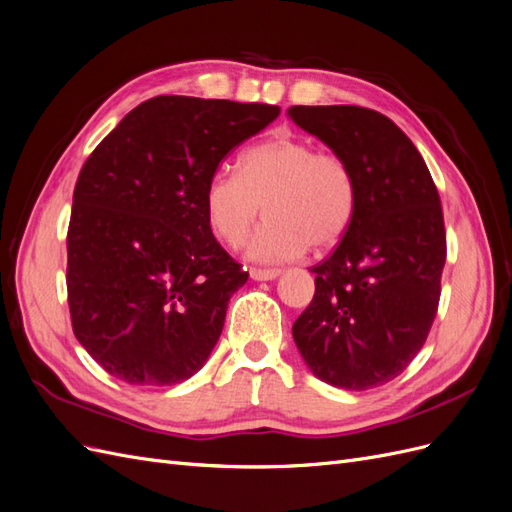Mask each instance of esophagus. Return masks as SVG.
<instances>
[{"label":"esophagus","mask_w":512,"mask_h":512,"mask_svg":"<svg viewBox=\"0 0 512 512\" xmlns=\"http://www.w3.org/2000/svg\"><path fill=\"white\" fill-rule=\"evenodd\" d=\"M250 275H252V280H275V277L280 275V269H258V267H254V269H250Z\"/></svg>","instance_id":"1"}]
</instances>
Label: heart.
<instances>
[{"instance_id": "obj_1", "label": "heart", "mask_w": 512, "mask_h": 512, "mask_svg": "<svg viewBox=\"0 0 512 512\" xmlns=\"http://www.w3.org/2000/svg\"><path fill=\"white\" fill-rule=\"evenodd\" d=\"M359 185L348 160L337 151L290 132H275L243 151L239 173L218 170L203 194L205 218L222 243L235 247L258 218L267 222L247 243L256 260H286L331 250L352 226Z\"/></svg>"}]
</instances>
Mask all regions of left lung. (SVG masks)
Instances as JSON below:
<instances>
[{
	"instance_id": "8db88e82",
	"label": "left lung",
	"mask_w": 512,
	"mask_h": 512,
	"mask_svg": "<svg viewBox=\"0 0 512 512\" xmlns=\"http://www.w3.org/2000/svg\"><path fill=\"white\" fill-rule=\"evenodd\" d=\"M292 121L342 153L359 203L346 237L318 265L314 299L292 337L314 376L367 391L397 378L438 314L446 230L436 183L395 123L363 106H292Z\"/></svg>"
}]
</instances>
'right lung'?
<instances>
[{
    "label": "right lung",
    "instance_id": "right-lung-1",
    "mask_svg": "<svg viewBox=\"0 0 512 512\" xmlns=\"http://www.w3.org/2000/svg\"><path fill=\"white\" fill-rule=\"evenodd\" d=\"M280 106L158 96L119 121L74 185L68 224L72 331L136 386L188 380L224 329L247 271L205 218L209 177Z\"/></svg>",
    "mask_w": 512,
    "mask_h": 512
}]
</instances>
